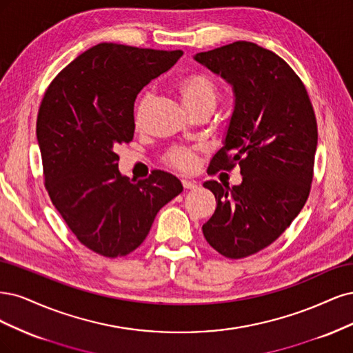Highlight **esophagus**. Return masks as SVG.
Masks as SVG:
<instances>
[{"label":"esophagus","instance_id":"34e87169","mask_svg":"<svg viewBox=\"0 0 353 353\" xmlns=\"http://www.w3.org/2000/svg\"><path fill=\"white\" fill-rule=\"evenodd\" d=\"M181 185H183V188H185V189H195V188H198V183H196V181L188 180V179H183V180H181Z\"/></svg>","mask_w":353,"mask_h":353}]
</instances>
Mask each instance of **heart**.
I'll return each mask as SVG.
<instances>
[{
  "instance_id": "obj_1",
  "label": "heart",
  "mask_w": 353,
  "mask_h": 353,
  "mask_svg": "<svg viewBox=\"0 0 353 353\" xmlns=\"http://www.w3.org/2000/svg\"><path fill=\"white\" fill-rule=\"evenodd\" d=\"M177 92L189 111L202 107L214 108L217 101V86L212 79L205 73H190L176 83ZM146 105V97H142L134 108V124L141 126L143 110ZM165 163L181 172H192L196 165V151L193 148L174 146L165 155Z\"/></svg>"
}]
</instances>
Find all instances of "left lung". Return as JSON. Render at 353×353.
<instances>
[{
  "label": "left lung",
  "mask_w": 353,
  "mask_h": 353,
  "mask_svg": "<svg viewBox=\"0 0 353 353\" xmlns=\"http://www.w3.org/2000/svg\"><path fill=\"white\" fill-rule=\"evenodd\" d=\"M233 86L234 108L224 146L208 174L239 165L242 183L208 180L215 201L202 225L223 256L259 252L298 217L310 196L318 130L311 99L299 76L277 54L237 41L193 57Z\"/></svg>",
  "instance_id": "obj_1"
}]
</instances>
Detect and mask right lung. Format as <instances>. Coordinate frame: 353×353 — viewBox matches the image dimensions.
I'll return each instance as SVG.
<instances>
[{"label":"right lung","instance_id":"1","mask_svg":"<svg viewBox=\"0 0 353 353\" xmlns=\"http://www.w3.org/2000/svg\"><path fill=\"white\" fill-rule=\"evenodd\" d=\"M181 55L98 43L45 90L37 120L45 189L77 241L102 256L133 252L157 212L183 190L176 176L161 170L138 181L121 176L114 152L133 139L141 89Z\"/></svg>","mask_w":353,"mask_h":353}]
</instances>
